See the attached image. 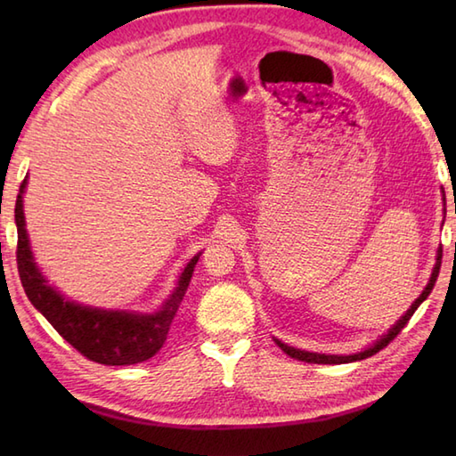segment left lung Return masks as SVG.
Listing matches in <instances>:
<instances>
[{
    "label": "left lung",
    "instance_id": "obj_1",
    "mask_svg": "<svg viewBox=\"0 0 456 456\" xmlns=\"http://www.w3.org/2000/svg\"><path fill=\"white\" fill-rule=\"evenodd\" d=\"M443 206H444V198H443ZM443 213H447V209L443 208ZM444 221V219H443ZM441 256H443V250H441V247L437 248V258H435V266H433V270H431V276H429V282H428V286L423 288V292L419 294V297L415 299V302L410 305V309L408 312H405L398 322H395L388 331H386L384 335H380L376 338V341L370 345V346H366V348H362V351H358V353H353V354H323V353H312V351H302V348H296V346H289V345H286V343H282L280 341V338H276V337H273L274 338V343L282 348V351L288 354V356H292V358H296V361H304V362H314V364H346V362H354V361H362V358H368V356H372V354H376L378 351H382V348L388 345L392 338L398 335L402 329L408 325V322L411 319V315L415 314V309H418L425 299H428V296L431 294V289H433V286H435V282H437V276H439V268H441Z\"/></svg>",
    "mask_w": 456,
    "mask_h": 456
}]
</instances>
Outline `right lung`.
Masks as SVG:
<instances>
[{"mask_svg": "<svg viewBox=\"0 0 456 456\" xmlns=\"http://www.w3.org/2000/svg\"><path fill=\"white\" fill-rule=\"evenodd\" d=\"M27 178L19 188L15 201V225H17V268L19 278L25 288L27 297L31 299L46 322L66 338L76 351L94 362L108 366H127L149 361L167 343L172 319L182 304L190 280L201 253L193 256L183 266L178 276L176 288L164 299L157 312L142 314L129 309H105L84 305L62 296L37 266L28 233L25 227L23 193Z\"/></svg>", "mask_w": 456, "mask_h": 456, "instance_id": "right-lung-1", "label": "right lung"}]
</instances>
